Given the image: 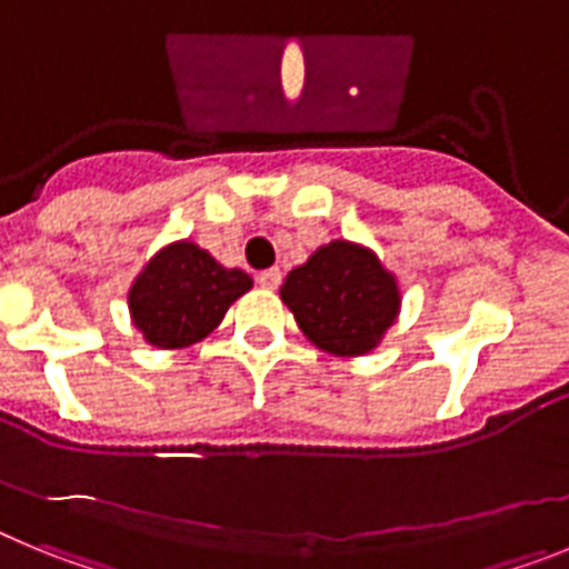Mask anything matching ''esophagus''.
<instances>
[{
	"label": "esophagus",
	"mask_w": 569,
	"mask_h": 569,
	"mask_svg": "<svg viewBox=\"0 0 569 569\" xmlns=\"http://www.w3.org/2000/svg\"><path fill=\"white\" fill-rule=\"evenodd\" d=\"M256 281H259L261 288H268V290H276L281 284V270L279 268H268V270H261L259 276H256Z\"/></svg>",
	"instance_id": "obj_1"
}]
</instances>
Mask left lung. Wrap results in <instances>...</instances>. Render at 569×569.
Returning a JSON list of instances; mask_svg holds the SVG:
<instances>
[{
	"label": "left lung",
	"mask_w": 569,
	"mask_h": 569,
	"mask_svg": "<svg viewBox=\"0 0 569 569\" xmlns=\"http://www.w3.org/2000/svg\"><path fill=\"white\" fill-rule=\"evenodd\" d=\"M281 301L293 310L301 333L336 356L373 350L399 313L396 279L370 250L330 241L290 270Z\"/></svg>",
	"instance_id": "8db88e82"
}]
</instances>
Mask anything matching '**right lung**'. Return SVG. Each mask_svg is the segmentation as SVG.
<instances>
[{"instance_id":"1","label":"right lung","mask_w":569,"mask_h":569,"mask_svg":"<svg viewBox=\"0 0 569 569\" xmlns=\"http://www.w3.org/2000/svg\"><path fill=\"white\" fill-rule=\"evenodd\" d=\"M244 270L222 268L193 241L170 244L150 261L130 290L133 325L150 345L170 350L204 339L228 308L250 290Z\"/></svg>"}]
</instances>
